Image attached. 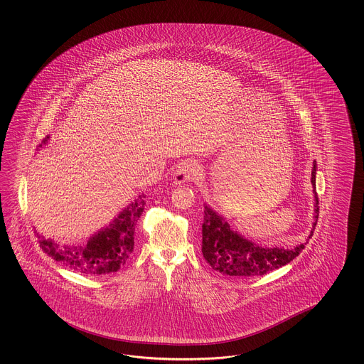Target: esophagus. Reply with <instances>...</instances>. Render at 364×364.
Masks as SVG:
<instances>
[{
  "label": "esophagus",
  "mask_w": 364,
  "mask_h": 364,
  "mask_svg": "<svg viewBox=\"0 0 364 364\" xmlns=\"http://www.w3.org/2000/svg\"><path fill=\"white\" fill-rule=\"evenodd\" d=\"M198 175V166L195 161H186L177 166L173 175V181L176 184H184L191 180H195Z\"/></svg>",
  "instance_id": "esophagus-1"
}]
</instances>
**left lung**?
I'll use <instances>...</instances> for the list:
<instances>
[{
	"label": "left lung",
	"instance_id": "8db88e82",
	"mask_svg": "<svg viewBox=\"0 0 364 364\" xmlns=\"http://www.w3.org/2000/svg\"><path fill=\"white\" fill-rule=\"evenodd\" d=\"M311 183L315 195V213L309 239L314 235L319 216V200L316 193V161H314ZM306 244L307 242L299 244L294 248H269L257 245L256 242L245 239L239 232L233 231L228 221L212 210L210 205H204L201 252L207 263H210L213 269L219 271L223 275L236 277L265 275L292 262L304 250Z\"/></svg>",
	"mask_w": 364,
	"mask_h": 364
}]
</instances>
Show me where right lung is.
Wrapping results in <instances>:
<instances>
[{
	"mask_svg": "<svg viewBox=\"0 0 364 364\" xmlns=\"http://www.w3.org/2000/svg\"><path fill=\"white\" fill-rule=\"evenodd\" d=\"M45 137L43 144L48 141ZM43 144L40 146H43ZM145 195L127 205L108 227L92 235L87 242L60 245L52 239L38 235L45 254L69 269L85 275H105L116 272L125 264L134 247V227L143 213Z\"/></svg>",
	"mask_w": 364,
	"mask_h": 364,
	"instance_id": "right-lung-1",
	"label": "right lung"
}]
</instances>
